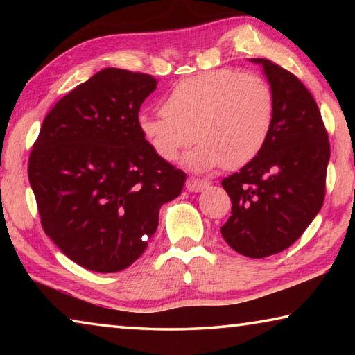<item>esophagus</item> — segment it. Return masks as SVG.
<instances>
[{
    "mask_svg": "<svg viewBox=\"0 0 355 355\" xmlns=\"http://www.w3.org/2000/svg\"><path fill=\"white\" fill-rule=\"evenodd\" d=\"M209 183L205 182V180H197V178H189L186 182V189L189 192H202L205 188H208Z\"/></svg>",
    "mask_w": 355,
    "mask_h": 355,
    "instance_id": "esophagus-1",
    "label": "esophagus"
}]
</instances>
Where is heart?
Instances as JSON below:
<instances>
[{
    "instance_id": "heart-1",
    "label": "heart",
    "mask_w": 355,
    "mask_h": 355,
    "mask_svg": "<svg viewBox=\"0 0 355 355\" xmlns=\"http://www.w3.org/2000/svg\"><path fill=\"white\" fill-rule=\"evenodd\" d=\"M274 92L254 73L219 69L177 83L163 100V111L142 112L137 128L164 161H177L200 141L186 166L196 172L227 169L255 159L274 122Z\"/></svg>"
}]
</instances>
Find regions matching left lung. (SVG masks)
Wrapping results in <instances>:
<instances>
[{
  "label": "left lung",
  "mask_w": 355,
  "mask_h": 355,
  "mask_svg": "<svg viewBox=\"0 0 355 355\" xmlns=\"http://www.w3.org/2000/svg\"><path fill=\"white\" fill-rule=\"evenodd\" d=\"M249 61L261 65L272 89L274 122L257 158L222 180L232 216L220 233L238 254L264 258L290 248L320 213L330 146L309 89L268 59Z\"/></svg>",
  "instance_id": "left-lung-1"
}]
</instances>
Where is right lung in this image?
Returning <instances> with one entry per match:
<instances>
[{"label": "right lung", "mask_w": 355, "mask_h": 355, "mask_svg": "<svg viewBox=\"0 0 355 355\" xmlns=\"http://www.w3.org/2000/svg\"><path fill=\"white\" fill-rule=\"evenodd\" d=\"M155 89L150 75L103 69L58 101L33 146L28 177L42 227L89 271L133 264L158 228L159 208L182 194L184 172L137 128Z\"/></svg>", "instance_id": "right-lung-1"}]
</instances>
